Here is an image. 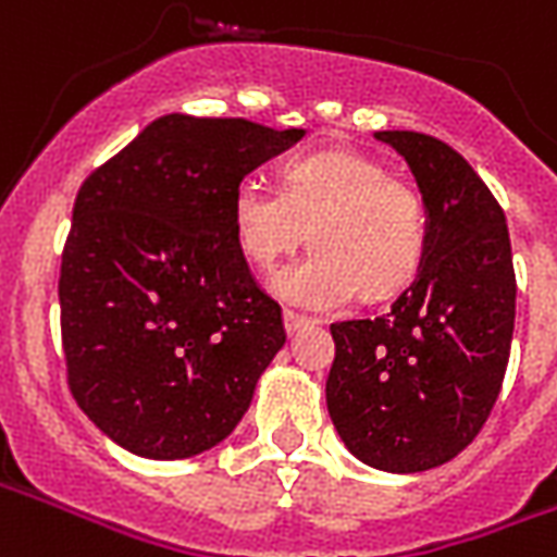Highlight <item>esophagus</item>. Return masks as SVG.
<instances>
[{"label":"esophagus","mask_w":557,"mask_h":557,"mask_svg":"<svg viewBox=\"0 0 557 557\" xmlns=\"http://www.w3.org/2000/svg\"><path fill=\"white\" fill-rule=\"evenodd\" d=\"M283 324H286V333H297L300 326L312 324V318L300 315V312H295V309H286V312H283Z\"/></svg>","instance_id":"esophagus-1"}]
</instances>
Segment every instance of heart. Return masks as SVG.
<instances>
[{
    "instance_id": "heart-1",
    "label": "heart",
    "mask_w": 557,
    "mask_h": 557,
    "mask_svg": "<svg viewBox=\"0 0 557 557\" xmlns=\"http://www.w3.org/2000/svg\"><path fill=\"white\" fill-rule=\"evenodd\" d=\"M233 233L253 265L274 262L307 239L315 245L274 280L283 297L338 309L359 292L385 300L409 286L426 253V207L414 186L347 148L292 157L280 189L245 177L233 189Z\"/></svg>"
}]
</instances>
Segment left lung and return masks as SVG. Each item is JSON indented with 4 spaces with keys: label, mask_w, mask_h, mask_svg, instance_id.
I'll use <instances>...</instances> for the list:
<instances>
[{
    "label": "left lung",
    "mask_w": 557,
    "mask_h": 557,
    "mask_svg": "<svg viewBox=\"0 0 557 557\" xmlns=\"http://www.w3.org/2000/svg\"><path fill=\"white\" fill-rule=\"evenodd\" d=\"M397 148L426 203L418 277L376 318L330 324L326 409L364 465L420 473L476 438L503 388L517 280L508 224L485 181L447 143L376 131Z\"/></svg>",
    "instance_id": "8db88e82"
}]
</instances>
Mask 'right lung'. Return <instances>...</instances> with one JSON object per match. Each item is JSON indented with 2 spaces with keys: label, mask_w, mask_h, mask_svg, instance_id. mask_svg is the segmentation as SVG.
<instances>
[{
  "label": "right lung",
  "mask_w": 557,
  "mask_h": 557,
  "mask_svg": "<svg viewBox=\"0 0 557 557\" xmlns=\"http://www.w3.org/2000/svg\"><path fill=\"white\" fill-rule=\"evenodd\" d=\"M300 137L169 113L81 184L58 283L66 382L119 447L198 456L248 411L286 330L233 233V189Z\"/></svg>",
  "instance_id": "1"
}]
</instances>
